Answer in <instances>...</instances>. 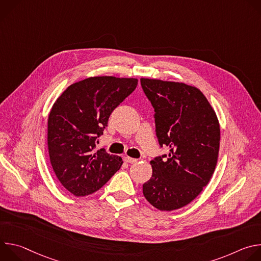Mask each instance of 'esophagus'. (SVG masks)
I'll return each mask as SVG.
<instances>
[{
  "mask_svg": "<svg viewBox=\"0 0 261 261\" xmlns=\"http://www.w3.org/2000/svg\"><path fill=\"white\" fill-rule=\"evenodd\" d=\"M125 162H127V163H135L137 160L136 159H134V158H130V157H125Z\"/></svg>",
  "mask_w": 261,
  "mask_h": 261,
  "instance_id": "esophagus-1",
  "label": "esophagus"
}]
</instances>
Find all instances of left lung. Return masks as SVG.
Here are the masks:
<instances>
[{"instance_id": "1", "label": "left lung", "mask_w": 261, "mask_h": 261, "mask_svg": "<svg viewBox=\"0 0 261 261\" xmlns=\"http://www.w3.org/2000/svg\"><path fill=\"white\" fill-rule=\"evenodd\" d=\"M155 109L156 136L168 154L151 161L152 177L142 185L146 200L160 211L190 203L210 181L218 159L220 126L196 88L181 83L140 80Z\"/></svg>"}]
</instances>
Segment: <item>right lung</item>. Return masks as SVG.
Returning <instances> with one entry per match:
<instances>
[{
  "label": "right lung",
  "instance_id": "add662e5",
  "mask_svg": "<svg viewBox=\"0 0 261 261\" xmlns=\"http://www.w3.org/2000/svg\"><path fill=\"white\" fill-rule=\"evenodd\" d=\"M135 79L90 77L71 85L48 117L47 144L53 169L73 195L99 190L123 164L122 158L96 151L111 113L136 89Z\"/></svg>",
  "mask_w": 261,
  "mask_h": 261
}]
</instances>
